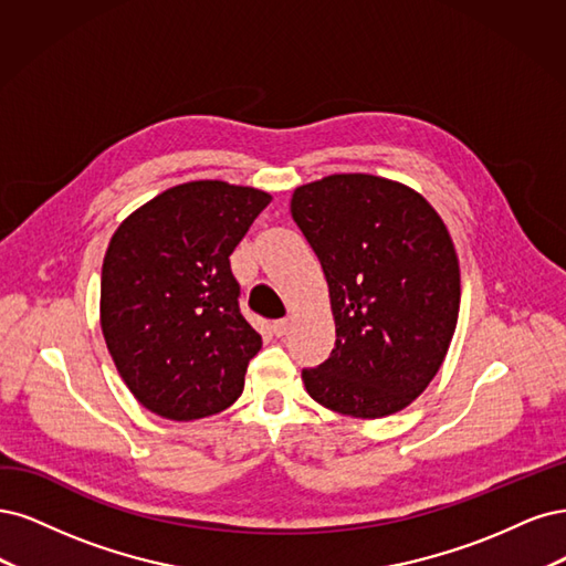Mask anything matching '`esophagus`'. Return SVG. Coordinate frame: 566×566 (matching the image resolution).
Returning a JSON list of instances; mask_svg holds the SVG:
<instances>
[{"label":"esophagus","instance_id":"34e87169","mask_svg":"<svg viewBox=\"0 0 566 566\" xmlns=\"http://www.w3.org/2000/svg\"><path fill=\"white\" fill-rule=\"evenodd\" d=\"M289 326H291V319L284 317V319H277L275 324H272V332H275L277 336H284L289 332Z\"/></svg>","mask_w":566,"mask_h":566}]
</instances>
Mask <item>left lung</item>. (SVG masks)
<instances>
[{"instance_id": "8db88e82", "label": "left lung", "mask_w": 566, "mask_h": 566, "mask_svg": "<svg viewBox=\"0 0 566 566\" xmlns=\"http://www.w3.org/2000/svg\"><path fill=\"white\" fill-rule=\"evenodd\" d=\"M291 216L322 263L336 322L329 359L303 369L307 395L355 418L402 411L440 371L459 322L444 221L423 195L371 174L296 188Z\"/></svg>"}]
</instances>
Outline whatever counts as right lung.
<instances>
[{"label":"right lung","instance_id":"add662e5","mask_svg":"<svg viewBox=\"0 0 566 566\" xmlns=\"http://www.w3.org/2000/svg\"><path fill=\"white\" fill-rule=\"evenodd\" d=\"M270 199L190 180L136 209L107 244L101 329L126 388L153 413L195 421L242 395L263 340L240 313L230 253Z\"/></svg>","mask_w":566,"mask_h":566}]
</instances>
